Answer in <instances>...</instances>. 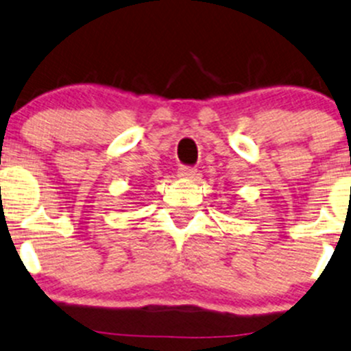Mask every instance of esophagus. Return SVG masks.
<instances>
[{"mask_svg":"<svg viewBox=\"0 0 351 351\" xmlns=\"http://www.w3.org/2000/svg\"><path fill=\"white\" fill-rule=\"evenodd\" d=\"M195 175L197 169L192 168V166H182V168L178 169V176H182V178H193Z\"/></svg>","mask_w":351,"mask_h":351,"instance_id":"1","label":"esophagus"}]
</instances>
